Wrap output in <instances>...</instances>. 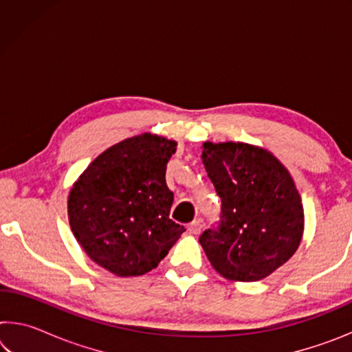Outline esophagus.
I'll return each mask as SVG.
<instances>
[{"mask_svg": "<svg viewBox=\"0 0 352 352\" xmlns=\"http://www.w3.org/2000/svg\"><path fill=\"white\" fill-rule=\"evenodd\" d=\"M188 230H189V233L194 234V236L200 234V231H201V222H200V220H194L192 223H189Z\"/></svg>", "mask_w": 352, "mask_h": 352, "instance_id": "esophagus-1", "label": "esophagus"}]
</instances>
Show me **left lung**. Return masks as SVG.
I'll list each match as a JSON object with an SVG mask.
<instances>
[{
  "label": "left lung",
  "instance_id": "8db88e82",
  "mask_svg": "<svg viewBox=\"0 0 352 352\" xmlns=\"http://www.w3.org/2000/svg\"><path fill=\"white\" fill-rule=\"evenodd\" d=\"M201 162L222 200L217 230L200 245L230 281L264 279L298 250L305 231L301 195L272 152L247 142H204Z\"/></svg>",
  "mask_w": 352,
  "mask_h": 352
}]
</instances>
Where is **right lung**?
<instances>
[{"mask_svg": "<svg viewBox=\"0 0 352 352\" xmlns=\"http://www.w3.org/2000/svg\"><path fill=\"white\" fill-rule=\"evenodd\" d=\"M177 141L141 133L98 155L68 195L71 231L93 262L116 276L155 269L184 226L169 219L166 166Z\"/></svg>", "mask_w": 352, "mask_h": 352, "instance_id": "add662e5", "label": "right lung"}]
</instances>
